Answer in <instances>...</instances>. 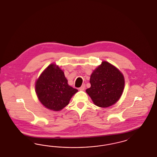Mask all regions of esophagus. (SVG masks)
I'll return each mask as SVG.
<instances>
[{
    "label": "esophagus",
    "mask_w": 157,
    "mask_h": 157,
    "mask_svg": "<svg viewBox=\"0 0 157 157\" xmlns=\"http://www.w3.org/2000/svg\"><path fill=\"white\" fill-rule=\"evenodd\" d=\"M85 84H83L82 86L79 88L80 90H85Z\"/></svg>",
    "instance_id": "esophagus-1"
}]
</instances>
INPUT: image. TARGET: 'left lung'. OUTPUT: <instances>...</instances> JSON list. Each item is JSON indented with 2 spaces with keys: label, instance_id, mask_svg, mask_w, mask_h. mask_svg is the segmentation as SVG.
<instances>
[{
  "label": "left lung",
  "instance_id": "8db88e82",
  "mask_svg": "<svg viewBox=\"0 0 157 157\" xmlns=\"http://www.w3.org/2000/svg\"><path fill=\"white\" fill-rule=\"evenodd\" d=\"M90 87L86 90L94 104L108 108L119 100L125 86L124 76L120 70L106 61H102L90 77Z\"/></svg>",
  "mask_w": 157,
  "mask_h": 157
}]
</instances>
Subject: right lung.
<instances>
[{"instance_id":"right-lung-1","label":"right lung","mask_w":157,"mask_h":157,"mask_svg":"<svg viewBox=\"0 0 157 157\" xmlns=\"http://www.w3.org/2000/svg\"><path fill=\"white\" fill-rule=\"evenodd\" d=\"M78 91L68 85L64 72L55 63L46 67L35 82L39 101L45 108L53 111L64 108Z\"/></svg>"}]
</instances>
